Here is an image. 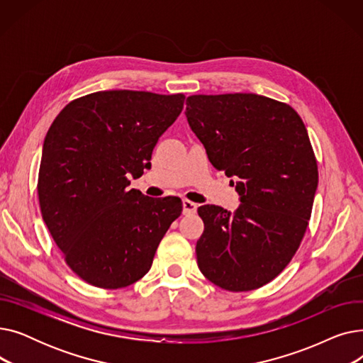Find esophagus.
<instances>
[{"label":"esophagus","instance_id":"obj_1","mask_svg":"<svg viewBox=\"0 0 363 363\" xmlns=\"http://www.w3.org/2000/svg\"><path fill=\"white\" fill-rule=\"evenodd\" d=\"M182 208H184V215H193L197 212V204L189 201V200H184L182 201Z\"/></svg>","mask_w":363,"mask_h":363}]
</instances>
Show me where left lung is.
<instances>
[{
  "mask_svg": "<svg viewBox=\"0 0 363 363\" xmlns=\"http://www.w3.org/2000/svg\"><path fill=\"white\" fill-rule=\"evenodd\" d=\"M185 116L240 196L234 213L199 207V268L223 290H256L290 263L311 219L318 164L306 126L293 107L257 94L191 95Z\"/></svg>",
  "mask_w": 363,
  "mask_h": 363,
  "instance_id": "8db88e82",
  "label": "left lung"
}]
</instances>
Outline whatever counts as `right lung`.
Wrapping results in <instances>:
<instances>
[{"label": "right lung", "mask_w": 363, "mask_h": 363, "mask_svg": "<svg viewBox=\"0 0 363 363\" xmlns=\"http://www.w3.org/2000/svg\"><path fill=\"white\" fill-rule=\"evenodd\" d=\"M184 94L99 91L69 103L43 147L38 196L44 222L69 268L116 290L141 279L179 218L178 197L151 199L128 177L151 167V152L184 108Z\"/></svg>", "instance_id": "obj_1"}]
</instances>
